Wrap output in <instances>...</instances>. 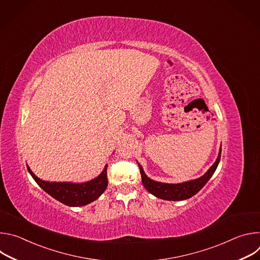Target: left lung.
<instances>
[{
  "instance_id": "1",
  "label": "left lung",
  "mask_w": 260,
  "mask_h": 260,
  "mask_svg": "<svg viewBox=\"0 0 260 260\" xmlns=\"http://www.w3.org/2000/svg\"><path fill=\"white\" fill-rule=\"evenodd\" d=\"M220 157H221V149L219 151L216 161L204 176L196 180L179 183V184H168V183L153 181L145 175L143 168L139 165L142 182L145 188L158 199L166 200V201L187 200L193 197L194 194H197L205 186L206 183L210 180V178L213 176L214 172L216 171L218 164L220 161Z\"/></svg>"
}]
</instances>
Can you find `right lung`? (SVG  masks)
Masks as SVG:
<instances>
[{
	"label": "right lung",
	"instance_id": "add662e5",
	"mask_svg": "<svg viewBox=\"0 0 260 260\" xmlns=\"http://www.w3.org/2000/svg\"><path fill=\"white\" fill-rule=\"evenodd\" d=\"M27 170L37 184L45 192L50 194L58 202L70 207L85 206L95 201L108 186L107 166L99 177L81 184L67 182H45L38 177H36L28 167Z\"/></svg>",
	"mask_w": 260,
	"mask_h": 260
}]
</instances>
